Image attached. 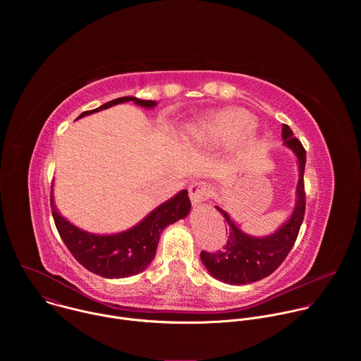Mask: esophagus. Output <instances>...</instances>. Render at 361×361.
<instances>
[{
  "label": "esophagus",
  "mask_w": 361,
  "mask_h": 361,
  "mask_svg": "<svg viewBox=\"0 0 361 361\" xmlns=\"http://www.w3.org/2000/svg\"><path fill=\"white\" fill-rule=\"evenodd\" d=\"M210 187L205 184L204 181H194L188 191H190V198H191V202L194 205H200L202 204L205 200H207V195H209V191Z\"/></svg>",
  "instance_id": "esophagus-1"
}]
</instances>
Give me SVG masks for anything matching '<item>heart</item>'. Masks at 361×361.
<instances>
[{"mask_svg":"<svg viewBox=\"0 0 361 361\" xmlns=\"http://www.w3.org/2000/svg\"><path fill=\"white\" fill-rule=\"evenodd\" d=\"M254 128L252 117L243 110L213 113L187 130V138L195 144L231 138L250 133Z\"/></svg>","mask_w":361,"mask_h":361,"instance_id":"b5f03b06","label":"heart"}]
</instances>
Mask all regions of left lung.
<instances>
[{"instance_id":"left-lung-1","label":"left lung","mask_w":361,"mask_h":361,"mask_svg":"<svg viewBox=\"0 0 361 361\" xmlns=\"http://www.w3.org/2000/svg\"><path fill=\"white\" fill-rule=\"evenodd\" d=\"M283 145L287 147L297 159L298 181L295 187L294 207L288 219L271 234L255 237L244 233L235 221L219 205H214L220 212L230 230L226 248L217 252L201 251L200 259L207 269L210 276L231 286H243L266 279L274 273L284 262L287 254L295 243L298 230L301 227L305 210L304 194V169H305V149L294 137L291 128L283 124L281 128Z\"/></svg>"}]
</instances>
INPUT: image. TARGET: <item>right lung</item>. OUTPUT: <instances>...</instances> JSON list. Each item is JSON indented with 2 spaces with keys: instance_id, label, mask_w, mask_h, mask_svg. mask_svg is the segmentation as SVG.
Instances as JSON below:
<instances>
[{
  "instance_id": "1",
  "label": "right lung",
  "mask_w": 361,
  "mask_h": 361,
  "mask_svg": "<svg viewBox=\"0 0 361 361\" xmlns=\"http://www.w3.org/2000/svg\"><path fill=\"white\" fill-rule=\"evenodd\" d=\"M133 101L134 104L151 110L159 102L137 97H120L91 111L81 113L77 120L107 110L113 106ZM51 210L56 227L74 259L88 271L106 279H126L142 273L154 260L160 235L170 224L185 219L191 212L188 191L181 190L167 201L157 205L135 226L114 234H95L68 221L56 207L54 184L51 185Z\"/></svg>"
}]
</instances>
